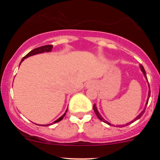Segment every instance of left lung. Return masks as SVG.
I'll return each instance as SVG.
<instances>
[{"label":"left lung","mask_w":160,"mask_h":160,"mask_svg":"<svg viewBox=\"0 0 160 160\" xmlns=\"http://www.w3.org/2000/svg\"><path fill=\"white\" fill-rule=\"evenodd\" d=\"M140 68H141V71H142L143 72V74H144V77H145V78L147 79V80H148V78H147V74H146V71H145V70H144V67H143L142 65H140ZM148 85H149V83H148ZM149 87H150V86H149ZM150 89L149 90V92H148V100H147V102H146V104H145V107H144V109L141 112V113L139 115H138V117H136V118H135L134 119V120H132V121H131V122H128V123H126V125H122V126H128V124L129 123H132V122H135V120H138V119H140L141 117V116H142L143 114H144V113L145 112V109H146V107H147V104H148V100H149V98H150ZM93 110H94V111H95V114H96V116L97 117H98V118L99 119V120H100L101 121H102V122H105V123H107V124H108V125H110V126H111V123H110V122H108V121H106L105 120H104V119L103 118V117H102V116H101V114L100 113H99V112L98 111V109H97V108H96V106H95V104H94V105H93ZM113 126H114V125H113ZM120 126H122V125H120Z\"/></svg>","instance_id":"left-lung-1"}]
</instances>
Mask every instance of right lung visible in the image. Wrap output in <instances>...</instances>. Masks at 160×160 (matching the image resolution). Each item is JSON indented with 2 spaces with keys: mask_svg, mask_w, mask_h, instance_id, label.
Returning <instances> with one entry per match:
<instances>
[{
  "mask_svg": "<svg viewBox=\"0 0 160 160\" xmlns=\"http://www.w3.org/2000/svg\"><path fill=\"white\" fill-rule=\"evenodd\" d=\"M52 45H45V46H42V47H38V48L34 49L33 50L31 51V52H29L28 53V54L25 57H23V58L22 59V61H21V62H20V64L22 63V62L24 61V59H25V58H28V57L34 56V55H36V54H39V53H43V52H51V51H52ZM20 64H19V65H20ZM67 111H68V109L66 110L65 113H64V114L62 115L61 117H59V118H58V120H56V121H54L52 123H56V122H59V121H61L62 119H63V117L65 116L66 112H67ZM51 124H52V123H51ZM51 124H47V125H45V126H44V125H43V126H50Z\"/></svg>",
  "mask_w": 160,
  "mask_h": 160,
  "instance_id": "obj_1",
  "label": "right lung"
}]
</instances>
